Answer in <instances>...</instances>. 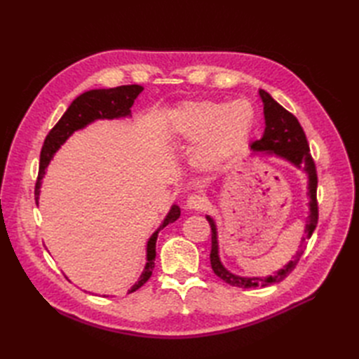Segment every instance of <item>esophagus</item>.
<instances>
[{"instance_id":"esophagus-1","label":"esophagus","mask_w":359,"mask_h":359,"mask_svg":"<svg viewBox=\"0 0 359 359\" xmlns=\"http://www.w3.org/2000/svg\"><path fill=\"white\" fill-rule=\"evenodd\" d=\"M205 203H206V201L202 196H199V194H191V196H189L186 201L187 210H194V211L202 210Z\"/></svg>"}]
</instances>
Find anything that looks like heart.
Masks as SVG:
<instances>
[{
	"mask_svg": "<svg viewBox=\"0 0 359 359\" xmlns=\"http://www.w3.org/2000/svg\"><path fill=\"white\" fill-rule=\"evenodd\" d=\"M256 112L245 99L184 102L169 116V135L178 144H196L193 165L210 170L229 160L250 139Z\"/></svg>",
	"mask_w": 359,
	"mask_h": 359,
	"instance_id": "heart-1",
	"label": "heart"
}]
</instances>
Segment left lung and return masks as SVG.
Wrapping results in <instances>:
<instances>
[{"label":"left lung","instance_id":"left-lung-1","mask_svg":"<svg viewBox=\"0 0 359 359\" xmlns=\"http://www.w3.org/2000/svg\"><path fill=\"white\" fill-rule=\"evenodd\" d=\"M259 97L264 103V116H265V132L264 136L256 142L250 145L253 151L252 156H276L289 161L298 169H302L307 173V196H309V217L306 220V227L301 247L298 252L292 256V260L281 266L274 274L266 277H241L231 273L220 260L219 255V235H217V226L211 215H206L211 226V268L217 277H220L227 285L236 287H266L269 285L280 283L285 280L293 269H295L299 257L302 256L304 250L307 247V240L313 235L318 224V201H316V189H318V173L316 166L310 154V148L306 133L299 124L295 115L287 112L283 106L278 104L271 94L265 90H259Z\"/></svg>","mask_w":359,"mask_h":359}]
</instances>
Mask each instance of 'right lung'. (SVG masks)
Here are the masks:
<instances>
[{"label":"right lung","instance_id":"1","mask_svg":"<svg viewBox=\"0 0 359 359\" xmlns=\"http://www.w3.org/2000/svg\"><path fill=\"white\" fill-rule=\"evenodd\" d=\"M144 91V86L140 85H121L116 88H102V90H90L72 102L69 109L64 112L60 121L55 124L49 135L45 139V144L41 147L40 153V169L39 178L36 184V203H39L41 180L45 177V170L49 166L50 160L55 156L57 151L64 145V142L78 130L85 128L88 124L97 121V119H119L126 116H132L130 107L133 106L136 97ZM181 210L178 205H172L165 220L161 222L158 229L151 235L147 243V264L142 274L137 278L136 283L128 292L132 293L144 286L148 278L153 274L154 260H156V243L158 232L169 223L178 220Z\"/></svg>","mask_w":359,"mask_h":359}]
</instances>
